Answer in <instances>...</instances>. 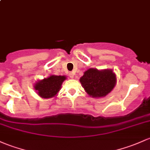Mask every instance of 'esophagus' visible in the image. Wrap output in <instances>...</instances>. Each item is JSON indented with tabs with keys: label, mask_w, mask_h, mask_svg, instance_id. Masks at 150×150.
Masks as SVG:
<instances>
[{
	"label": "esophagus",
	"mask_w": 150,
	"mask_h": 150,
	"mask_svg": "<svg viewBox=\"0 0 150 150\" xmlns=\"http://www.w3.org/2000/svg\"><path fill=\"white\" fill-rule=\"evenodd\" d=\"M69 76H70V78H74V73H73V72H70V73H69Z\"/></svg>",
	"instance_id": "1"
}]
</instances>
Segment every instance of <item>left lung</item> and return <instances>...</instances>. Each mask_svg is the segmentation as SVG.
I'll return each mask as SVG.
<instances>
[{
  "mask_svg": "<svg viewBox=\"0 0 150 150\" xmlns=\"http://www.w3.org/2000/svg\"><path fill=\"white\" fill-rule=\"evenodd\" d=\"M116 80V75L112 70H98L95 68L88 69L80 79L86 93L96 98L110 93L115 86Z\"/></svg>",
  "mask_w": 150,
  "mask_h": 150,
  "instance_id": "1",
  "label": "left lung"
}]
</instances>
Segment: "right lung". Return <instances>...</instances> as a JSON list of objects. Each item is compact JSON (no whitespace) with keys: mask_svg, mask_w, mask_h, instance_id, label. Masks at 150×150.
<instances>
[{"mask_svg":"<svg viewBox=\"0 0 150 150\" xmlns=\"http://www.w3.org/2000/svg\"><path fill=\"white\" fill-rule=\"evenodd\" d=\"M66 79L65 75H50L47 78L39 80L35 83L34 88L38 95L42 98L55 97L61 88L62 83Z\"/></svg>","mask_w":150,"mask_h":150,"instance_id":"add662e5","label":"right lung"}]
</instances>
